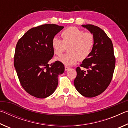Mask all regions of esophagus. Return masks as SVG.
I'll return each instance as SVG.
<instances>
[{"mask_svg": "<svg viewBox=\"0 0 128 128\" xmlns=\"http://www.w3.org/2000/svg\"><path fill=\"white\" fill-rule=\"evenodd\" d=\"M69 69H70V68H69V67L65 66V71H67L68 70H69Z\"/></svg>", "mask_w": 128, "mask_h": 128, "instance_id": "esophagus-1", "label": "esophagus"}]
</instances>
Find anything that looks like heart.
Wrapping results in <instances>:
<instances>
[{"label":"heart","mask_w":128,"mask_h":128,"mask_svg":"<svg viewBox=\"0 0 128 128\" xmlns=\"http://www.w3.org/2000/svg\"><path fill=\"white\" fill-rule=\"evenodd\" d=\"M61 36L62 40L58 37L53 38L51 46L54 54L57 55H62L66 47L68 46L69 53L56 58L58 61L66 66H73L79 60H85L92 53L95 43L94 36L92 33L70 26L63 30Z\"/></svg>","instance_id":"obj_1"}]
</instances>
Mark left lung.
<instances>
[{
    "instance_id": "8db88e82",
    "label": "left lung",
    "mask_w": 128,
    "mask_h": 128,
    "mask_svg": "<svg viewBox=\"0 0 128 128\" xmlns=\"http://www.w3.org/2000/svg\"><path fill=\"white\" fill-rule=\"evenodd\" d=\"M82 26L94 35L95 43L90 56L80 65L87 70L77 67L74 85L80 94L92 98L102 94L110 85L115 66V57L111 39L102 29L90 24Z\"/></svg>"
}]
</instances>
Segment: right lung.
<instances>
[{
    "label": "right lung",
    "mask_w": 128,
    "mask_h": 128,
    "mask_svg": "<svg viewBox=\"0 0 128 128\" xmlns=\"http://www.w3.org/2000/svg\"><path fill=\"white\" fill-rule=\"evenodd\" d=\"M64 26L44 24L32 28L17 42L14 66L22 88L38 98H45L55 92L58 76L64 72L62 62H48L54 56L52 40Z\"/></svg>",
    "instance_id": "right-lung-1"
}]
</instances>
